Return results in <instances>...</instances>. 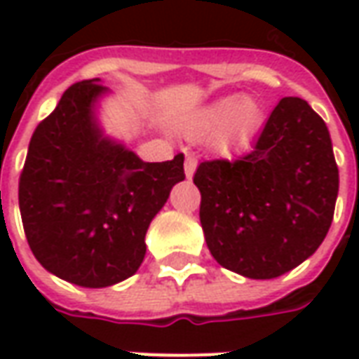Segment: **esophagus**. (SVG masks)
<instances>
[{
  "label": "esophagus",
  "mask_w": 359,
  "mask_h": 359,
  "mask_svg": "<svg viewBox=\"0 0 359 359\" xmlns=\"http://www.w3.org/2000/svg\"><path fill=\"white\" fill-rule=\"evenodd\" d=\"M196 165H198V161H196V157L188 156L187 161H184V175H187V179H192V177H194Z\"/></svg>",
  "instance_id": "obj_1"
}]
</instances>
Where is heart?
I'll use <instances>...</instances> for the list:
<instances>
[{
    "instance_id": "obj_1",
    "label": "heart",
    "mask_w": 359,
    "mask_h": 359,
    "mask_svg": "<svg viewBox=\"0 0 359 359\" xmlns=\"http://www.w3.org/2000/svg\"><path fill=\"white\" fill-rule=\"evenodd\" d=\"M265 121L262 103L252 95H223L196 109L184 121L190 136L210 134L211 148L229 156L234 149L248 146Z\"/></svg>"
}]
</instances>
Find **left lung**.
I'll use <instances>...</instances> for the list:
<instances>
[{
    "label": "left lung",
    "instance_id": "obj_1",
    "mask_svg": "<svg viewBox=\"0 0 359 359\" xmlns=\"http://www.w3.org/2000/svg\"><path fill=\"white\" fill-rule=\"evenodd\" d=\"M194 184L211 256L248 278H275L313 256L332 223L339 167L325 121L283 97L256 146L236 161H203Z\"/></svg>",
    "mask_w": 359,
    "mask_h": 359
}]
</instances>
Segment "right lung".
<instances>
[{
	"mask_svg": "<svg viewBox=\"0 0 359 359\" xmlns=\"http://www.w3.org/2000/svg\"><path fill=\"white\" fill-rule=\"evenodd\" d=\"M100 79L73 84L36 126L19 180L28 246L43 269L84 288L133 277L146 233L171 188L184 180V156L146 163L103 133Z\"/></svg>",
	"mask_w": 359,
	"mask_h": 359,
	"instance_id": "obj_1",
	"label": "right lung"
}]
</instances>
